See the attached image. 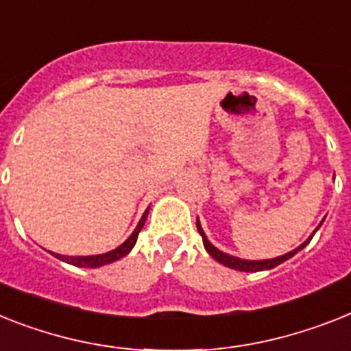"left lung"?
<instances>
[{
    "instance_id": "obj_1",
    "label": "left lung",
    "mask_w": 351,
    "mask_h": 351,
    "mask_svg": "<svg viewBox=\"0 0 351 351\" xmlns=\"http://www.w3.org/2000/svg\"><path fill=\"white\" fill-rule=\"evenodd\" d=\"M324 221V220H323ZM323 221L319 223V227L323 225ZM196 227H198V232L202 234V238H204V247L205 250L209 252L213 258L218 261V263L225 265V267H229V269H234V270H240V272H259V270H270V269H274V267H278V265H281L283 261H287V259H290L292 256H295L301 249H304L306 245L310 243V240H312V236L315 234V229L314 232H312V236H310L308 240L303 241V243L299 245L298 249L294 250H290V252H287V254L283 256H278V258H272V259H241V258H236V256H230L227 254V252H221L220 249H216L215 245L210 243L209 240H207V236H205L204 229H202V225H200V220H196Z\"/></svg>"
}]
</instances>
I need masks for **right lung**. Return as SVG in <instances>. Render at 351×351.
<instances>
[{
	"mask_svg": "<svg viewBox=\"0 0 351 351\" xmlns=\"http://www.w3.org/2000/svg\"><path fill=\"white\" fill-rule=\"evenodd\" d=\"M147 213H149V207L146 209V213L142 215L141 221H138V225L135 227V230L131 232V236L128 238L126 241L122 245H119L117 249L110 250V252H104V254H95V256H61V254H56V252H52L56 258H59L61 261H66V263L70 265H75V267H82V269H97V267H104V265H110L113 263V261H117V259L124 258V256H128L131 252V249L135 247L136 243V238H138V232L142 230V227H144V223H146L147 220Z\"/></svg>",
	"mask_w": 351,
	"mask_h": 351,
	"instance_id": "add662e5",
	"label": "right lung"
}]
</instances>
